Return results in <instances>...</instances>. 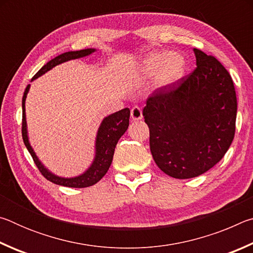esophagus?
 Here are the masks:
<instances>
[{
  "label": "esophagus",
  "instance_id": "esophagus-1",
  "mask_svg": "<svg viewBox=\"0 0 253 253\" xmlns=\"http://www.w3.org/2000/svg\"><path fill=\"white\" fill-rule=\"evenodd\" d=\"M130 117L132 121H139V119L143 118V113L142 109L139 108L138 106H134L130 110Z\"/></svg>",
  "mask_w": 253,
  "mask_h": 253
}]
</instances>
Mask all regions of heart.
<instances>
[{
	"mask_svg": "<svg viewBox=\"0 0 253 253\" xmlns=\"http://www.w3.org/2000/svg\"><path fill=\"white\" fill-rule=\"evenodd\" d=\"M143 69L148 76L158 74L160 84H169L182 78L186 69V61L177 53L154 52L144 60Z\"/></svg>",
	"mask_w": 253,
	"mask_h": 253,
	"instance_id": "1",
	"label": "heart"
}]
</instances>
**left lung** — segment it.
Instances as JSON below:
<instances>
[{"mask_svg": "<svg viewBox=\"0 0 253 253\" xmlns=\"http://www.w3.org/2000/svg\"><path fill=\"white\" fill-rule=\"evenodd\" d=\"M196 68L157 88L143 109L156 165L174 178L208 172L225 155L234 138L237 95L219 60L194 49Z\"/></svg>", "mask_w": 253, "mask_h": 253, "instance_id": "obj_1", "label": "left lung"}]
</instances>
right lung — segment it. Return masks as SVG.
I'll return each mask as SVG.
<instances>
[{
	"label": "right lung",
	"instance_id": "add662e5",
	"mask_svg": "<svg viewBox=\"0 0 253 253\" xmlns=\"http://www.w3.org/2000/svg\"><path fill=\"white\" fill-rule=\"evenodd\" d=\"M95 49H84L79 51H69V52H65L62 54L58 55L54 59L50 60V61L44 65L41 69L37 72L32 80L37 79L38 77L45 74L46 71L52 69L53 67L60 63L66 62L68 60L71 59H78L81 57H85V55L92 53ZM30 84L25 88L23 98H22V138L24 145L27 146L29 153L31 154L33 158V162L36 163L38 169L40 173L48 179V181L52 182L58 185L67 186V187H88L91 186L105 176L107 170L109 169L111 162H113L115 147L118 143V139L124 135V132L127 130L128 126H129V115L130 110L128 108L122 109L117 111V113L109 115L102 121L101 125L98 129L97 139H96V157L93 161L92 165L88 169L85 173H84L80 176H77L74 178H63L55 176L52 173H50L48 169H44V166L41 164L40 161L34 154L32 147L30 146L28 135H27V122H25V98H27L28 91H29Z\"/></svg>",
	"mask_w": 253,
	"mask_h": 253
}]
</instances>
